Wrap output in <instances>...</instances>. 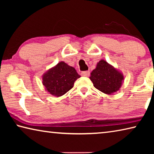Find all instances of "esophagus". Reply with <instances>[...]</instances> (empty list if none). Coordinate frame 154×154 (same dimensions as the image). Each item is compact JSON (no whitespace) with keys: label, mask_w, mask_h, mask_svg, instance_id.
<instances>
[{"label":"esophagus","mask_w":154,"mask_h":154,"mask_svg":"<svg viewBox=\"0 0 154 154\" xmlns=\"http://www.w3.org/2000/svg\"><path fill=\"white\" fill-rule=\"evenodd\" d=\"M90 74V72L89 71H82V72H81V75H82V76H85V77H89Z\"/></svg>","instance_id":"34e87169"}]
</instances>
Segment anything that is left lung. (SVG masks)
<instances>
[{"mask_svg":"<svg viewBox=\"0 0 154 154\" xmlns=\"http://www.w3.org/2000/svg\"><path fill=\"white\" fill-rule=\"evenodd\" d=\"M90 79L96 89L111 94L119 90L124 77L118 70L102 60L91 72Z\"/></svg>","mask_w":154,"mask_h":154,"instance_id":"obj_1","label":"left lung"}]
</instances>
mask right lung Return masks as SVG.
<instances>
[{"mask_svg":"<svg viewBox=\"0 0 154 154\" xmlns=\"http://www.w3.org/2000/svg\"><path fill=\"white\" fill-rule=\"evenodd\" d=\"M79 77L73 67L60 62L43 75V84L49 94L58 97L69 92Z\"/></svg>","mask_w":154,"mask_h":154,"instance_id":"obj_1","label":"right lung"}]
</instances>
